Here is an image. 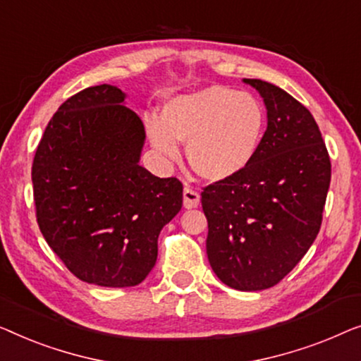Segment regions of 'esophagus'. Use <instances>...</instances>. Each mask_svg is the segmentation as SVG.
<instances>
[{"label": "esophagus", "mask_w": 361, "mask_h": 361, "mask_svg": "<svg viewBox=\"0 0 361 361\" xmlns=\"http://www.w3.org/2000/svg\"><path fill=\"white\" fill-rule=\"evenodd\" d=\"M183 206L186 209H192V207L200 206V192H196L190 186H185V191H183Z\"/></svg>", "instance_id": "1"}]
</instances>
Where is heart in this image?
<instances>
[{"mask_svg": "<svg viewBox=\"0 0 361 361\" xmlns=\"http://www.w3.org/2000/svg\"><path fill=\"white\" fill-rule=\"evenodd\" d=\"M265 123V109L255 96L212 85L171 96L161 106L160 119L149 118L145 129L152 147L166 159H176V142H186V159L195 173L219 183L248 169Z\"/></svg>", "mask_w": 361, "mask_h": 361, "instance_id": "heart-1", "label": "heart"}]
</instances>
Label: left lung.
I'll use <instances>...</instances> for the list:
<instances>
[{
  "mask_svg": "<svg viewBox=\"0 0 361 361\" xmlns=\"http://www.w3.org/2000/svg\"><path fill=\"white\" fill-rule=\"evenodd\" d=\"M267 106L255 159L201 192L206 252L219 280L238 291L280 283L316 240L331 185V159L312 114L286 91L243 78Z\"/></svg>",
  "mask_w": 361,
  "mask_h": 361,
  "instance_id": "8db88e82",
  "label": "left lung"
}]
</instances>
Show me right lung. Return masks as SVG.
Wrapping results in <instances>:
<instances>
[{"label":"right lung","mask_w":361,"mask_h":361,"mask_svg":"<svg viewBox=\"0 0 361 361\" xmlns=\"http://www.w3.org/2000/svg\"><path fill=\"white\" fill-rule=\"evenodd\" d=\"M118 86H90L60 106L32 164L35 216L49 247L81 281L142 283L183 185L139 165L145 129Z\"/></svg>","instance_id":"add662e5"}]
</instances>
